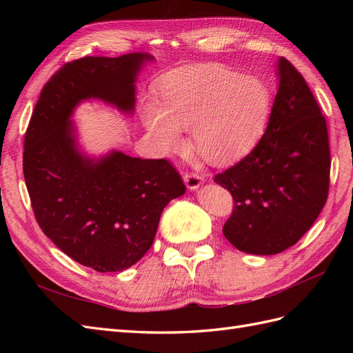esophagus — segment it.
<instances>
[{"label": "esophagus", "mask_w": 353, "mask_h": 353, "mask_svg": "<svg viewBox=\"0 0 353 353\" xmlns=\"http://www.w3.org/2000/svg\"><path fill=\"white\" fill-rule=\"evenodd\" d=\"M184 183L187 184L188 190L194 191L201 185L203 178L199 174H194V172H185L184 174Z\"/></svg>", "instance_id": "34e87169"}]
</instances>
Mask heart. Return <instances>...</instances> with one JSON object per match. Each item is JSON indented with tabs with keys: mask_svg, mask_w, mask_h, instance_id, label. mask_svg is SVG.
I'll return each mask as SVG.
<instances>
[{
	"mask_svg": "<svg viewBox=\"0 0 353 353\" xmlns=\"http://www.w3.org/2000/svg\"><path fill=\"white\" fill-rule=\"evenodd\" d=\"M271 112V92L252 77L218 65L181 68L160 78L154 103L141 109L147 135L162 154L184 147L183 128L205 162L227 166L258 144Z\"/></svg>",
	"mask_w": 353,
	"mask_h": 353,
	"instance_id": "obj_1",
	"label": "heart"
}]
</instances>
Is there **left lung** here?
I'll return each instance as SVG.
<instances>
[{
	"mask_svg": "<svg viewBox=\"0 0 353 353\" xmlns=\"http://www.w3.org/2000/svg\"><path fill=\"white\" fill-rule=\"evenodd\" d=\"M276 77L279 91L261 141L241 162L215 176L234 199L223 236L250 254L281 253L296 244L328 196L325 117L290 61L279 59Z\"/></svg>",
	"mask_w": 353,
	"mask_h": 353,
	"instance_id": "left-lung-1",
	"label": "left lung"
}]
</instances>
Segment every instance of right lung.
<instances>
[{"mask_svg":"<svg viewBox=\"0 0 353 353\" xmlns=\"http://www.w3.org/2000/svg\"><path fill=\"white\" fill-rule=\"evenodd\" d=\"M153 60L131 52L68 63L42 88L25 134L23 175L38 225L69 258L99 272L140 261L165 206L185 185L165 159L82 153L70 117L87 100L132 114L137 77Z\"/></svg>","mask_w":353,"mask_h":353,"instance_id":"1","label":"right lung"}]
</instances>
